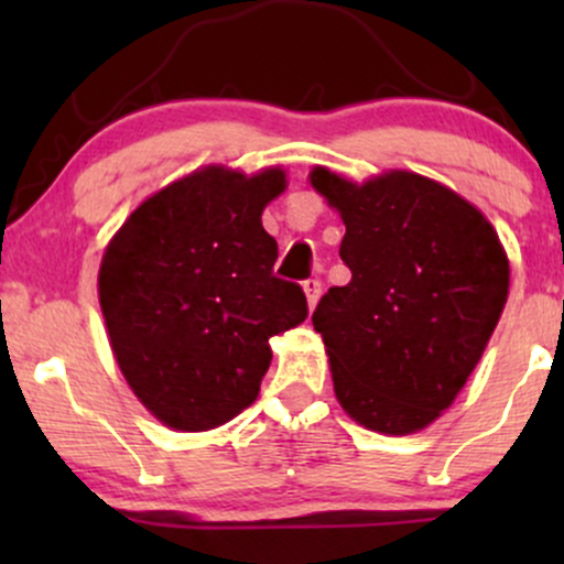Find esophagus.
Here are the masks:
<instances>
[{
    "mask_svg": "<svg viewBox=\"0 0 564 564\" xmlns=\"http://www.w3.org/2000/svg\"><path fill=\"white\" fill-rule=\"evenodd\" d=\"M302 286H304V294H307L310 310H313L315 304H318V300H321V281H318V278H307V281H304Z\"/></svg>",
    "mask_w": 564,
    "mask_h": 564,
    "instance_id": "esophagus-1",
    "label": "esophagus"
}]
</instances>
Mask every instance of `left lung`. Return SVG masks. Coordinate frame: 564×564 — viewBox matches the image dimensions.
I'll return each instance as SVG.
<instances>
[{
  "label": "left lung",
  "instance_id": "left-lung-1",
  "mask_svg": "<svg viewBox=\"0 0 564 564\" xmlns=\"http://www.w3.org/2000/svg\"><path fill=\"white\" fill-rule=\"evenodd\" d=\"M345 219L347 286L313 313L334 392L358 424L384 435L424 430L462 392L509 294L494 225L448 187L411 172L355 185L313 170Z\"/></svg>",
  "mask_w": 564,
  "mask_h": 564
}]
</instances>
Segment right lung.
Returning a JSON list of instances; mask_svg holds the SVG:
<instances>
[{
  "label": "right lung",
  "instance_id": "add662e5",
  "mask_svg": "<svg viewBox=\"0 0 564 564\" xmlns=\"http://www.w3.org/2000/svg\"><path fill=\"white\" fill-rule=\"evenodd\" d=\"M286 187L206 166L140 204L108 243L100 307L142 405L183 432L230 422L260 394L270 336L307 318L300 283L273 273L262 209Z\"/></svg>",
  "mask_w": 564,
  "mask_h": 564
}]
</instances>
